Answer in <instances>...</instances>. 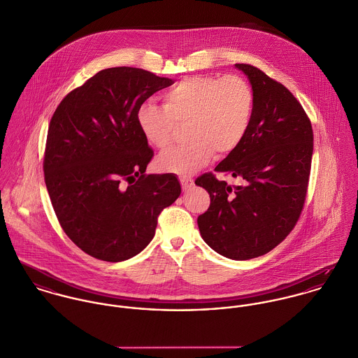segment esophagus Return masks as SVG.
<instances>
[{"label": "esophagus", "instance_id": "1", "mask_svg": "<svg viewBox=\"0 0 358 358\" xmlns=\"http://www.w3.org/2000/svg\"><path fill=\"white\" fill-rule=\"evenodd\" d=\"M180 182H181L182 189H185V191L194 185V180L188 176H180Z\"/></svg>", "mask_w": 358, "mask_h": 358}]
</instances>
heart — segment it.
I'll use <instances>...</instances> for the list:
<instances>
[{
    "label": "heart",
    "mask_w": 358,
    "mask_h": 358,
    "mask_svg": "<svg viewBox=\"0 0 358 358\" xmlns=\"http://www.w3.org/2000/svg\"><path fill=\"white\" fill-rule=\"evenodd\" d=\"M164 107L144 103L137 123L145 140L166 150L177 123H187L189 143L164 152L158 166L164 171L188 174L218 154L235 151L251 124L255 96L243 77L231 74L191 76L180 80L163 96Z\"/></svg>",
    "instance_id": "1"
}]
</instances>
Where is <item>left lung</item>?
<instances>
[{
  "instance_id": "left-lung-1",
  "label": "left lung",
  "mask_w": 358,
  "mask_h": 358,
  "mask_svg": "<svg viewBox=\"0 0 358 358\" xmlns=\"http://www.w3.org/2000/svg\"><path fill=\"white\" fill-rule=\"evenodd\" d=\"M255 96L251 124L238 148L195 184L210 195L198 217L203 240L218 254L245 261L273 250L296 225L305 206L313 155V129L301 103L251 64H236Z\"/></svg>"
}]
</instances>
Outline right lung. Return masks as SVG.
<instances>
[{"label":"right lung","instance_id":"obj_1","mask_svg":"<svg viewBox=\"0 0 358 358\" xmlns=\"http://www.w3.org/2000/svg\"><path fill=\"white\" fill-rule=\"evenodd\" d=\"M173 83L141 69H106L52 115L46 189L66 235L93 258L137 255L154 238L162 210L181 194L174 174H145L154 151L137 123L143 103Z\"/></svg>","mask_w":358,"mask_h":358}]
</instances>
